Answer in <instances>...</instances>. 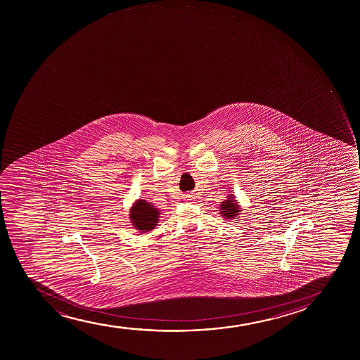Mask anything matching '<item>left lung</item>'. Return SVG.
<instances>
[{"label": "left lung", "mask_w": 360, "mask_h": 360, "mask_svg": "<svg viewBox=\"0 0 360 360\" xmlns=\"http://www.w3.org/2000/svg\"><path fill=\"white\" fill-rule=\"evenodd\" d=\"M240 210L242 208H240L238 201L236 200L235 195L229 194L226 196V200L220 203V207H219L220 213L219 214H221L222 218H225L226 220L237 219L240 214V212H242Z\"/></svg>", "instance_id": "8db88e82"}]
</instances>
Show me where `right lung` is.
Segmentation results:
<instances>
[{"instance_id": "obj_1", "label": "right lung", "mask_w": 360, "mask_h": 360, "mask_svg": "<svg viewBox=\"0 0 360 360\" xmlns=\"http://www.w3.org/2000/svg\"><path fill=\"white\" fill-rule=\"evenodd\" d=\"M160 214H162L160 210L155 208L152 202H147L146 200H140V198L138 201H135L129 210L130 222L135 230L141 232V235L146 232H150L157 226Z\"/></svg>"}]
</instances>
